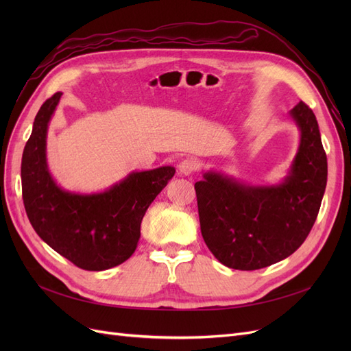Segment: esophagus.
<instances>
[{"mask_svg":"<svg viewBox=\"0 0 351 351\" xmlns=\"http://www.w3.org/2000/svg\"><path fill=\"white\" fill-rule=\"evenodd\" d=\"M178 169H180V173H182L183 176L193 174L196 169H197L196 159H193V158H184L183 161L178 164Z\"/></svg>","mask_w":351,"mask_h":351,"instance_id":"34e87169","label":"esophagus"}]
</instances>
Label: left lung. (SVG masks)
Segmentation results:
<instances>
[{"mask_svg": "<svg viewBox=\"0 0 351 351\" xmlns=\"http://www.w3.org/2000/svg\"><path fill=\"white\" fill-rule=\"evenodd\" d=\"M290 115L300 145L281 184L249 186L212 171L195 184L202 237L228 268L254 271L289 258L315 224L326 187V154L313 111L300 101Z\"/></svg>", "mask_w": 351, "mask_h": 351, "instance_id": "8db88e82", "label": "left lung"}]
</instances>
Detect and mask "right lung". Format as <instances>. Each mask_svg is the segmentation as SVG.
<instances>
[{"mask_svg":"<svg viewBox=\"0 0 351 351\" xmlns=\"http://www.w3.org/2000/svg\"><path fill=\"white\" fill-rule=\"evenodd\" d=\"M42 104L22 156V192L36 234L76 267L105 271L129 259L141 239L146 209L173 178L174 167L132 173L102 193H70L47 165L48 123L61 98Z\"/></svg>","mask_w":351,"mask_h":351,"instance_id":"right-lung-1","label":"right lung"}]
</instances>
